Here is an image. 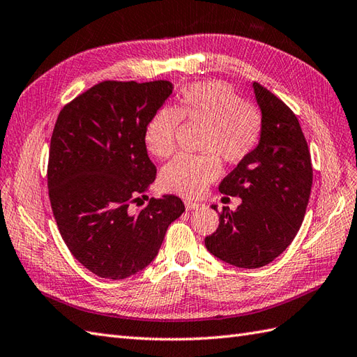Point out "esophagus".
I'll list each match as a JSON object with an SVG mask.
<instances>
[{
    "instance_id": "esophagus-1",
    "label": "esophagus",
    "mask_w": 357,
    "mask_h": 357,
    "mask_svg": "<svg viewBox=\"0 0 357 357\" xmlns=\"http://www.w3.org/2000/svg\"><path fill=\"white\" fill-rule=\"evenodd\" d=\"M201 206H202V204H199V202H195V201H185V208H187L188 211L197 210V208H201Z\"/></svg>"
}]
</instances>
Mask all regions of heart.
<instances>
[{"instance_id": "b5f03b06", "label": "heart", "mask_w": 357, "mask_h": 357, "mask_svg": "<svg viewBox=\"0 0 357 357\" xmlns=\"http://www.w3.org/2000/svg\"><path fill=\"white\" fill-rule=\"evenodd\" d=\"M179 121L205 126V155H179L161 172L162 188L184 197L199 196L219 176L218 154L229 164L246 160L259 144L263 129L260 111L220 80L185 86L173 109L162 107L153 115L146 128L144 141L147 151L156 158H169L175 152Z\"/></svg>"}]
</instances>
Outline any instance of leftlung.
I'll return each instance as SVG.
<instances>
[{
    "instance_id": "1",
    "label": "left lung",
    "mask_w": 357,
    "mask_h": 357,
    "mask_svg": "<svg viewBox=\"0 0 357 357\" xmlns=\"http://www.w3.org/2000/svg\"><path fill=\"white\" fill-rule=\"evenodd\" d=\"M261 111L259 144L223 178L219 190L238 196L236 211L223 206L216 233L205 237L214 257L255 269L275 260L300 229L312 190V161L296 115L260 84H252ZM218 211V206L213 205Z\"/></svg>"
}]
</instances>
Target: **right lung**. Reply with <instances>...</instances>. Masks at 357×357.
I'll use <instances>...</instances> for the list:
<instances>
[{
    "label": "right lung",
    "instance_id": "right-lung-1",
    "mask_svg": "<svg viewBox=\"0 0 357 357\" xmlns=\"http://www.w3.org/2000/svg\"><path fill=\"white\" fill-rule=\"evenodd\" d=\"M172 91L167 80H106L57 117L48 158L50 202L70 252L102 278L143 271L170 223L185 211L173 195L130 210L156 178L144 134Z\"/></svg>",
    "mask_w": 357,
    "mask_h": 357
}]
</instances>
